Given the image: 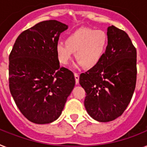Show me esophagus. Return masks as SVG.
<instances>
[{
    "instance_id": "34e87169",
    "label": "esophagus",
    "mask_w": 147,
    "mask_h": 147,
    "mask_svg": "<svg viewBox=\"0 0 147 147\" xmlns=\"http://www.w3.org/2000/svg\"><path fill=\"white\" fill-rule=\"evenodd\" d=\"M74 77H75V81H76V83H79V80H80V76L77 73H74Z\"/></svg>"
}]
</instances>
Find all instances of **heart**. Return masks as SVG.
Returning <instances> with one entry per match:
<instances>
[{
  "label": "heart",
  "instance_id": "heart-1",
  "mask_svg": "<svg viewBox=\"0 0 147 147\" xmlns=\"http://www.w3.org/2000/svg\"><path fill=\"white\" fill-rule=\"evenodd\" d=\"M107 45V35L103 30L82 28L67 35L65 43H57L55 50L61 65H68L76 53L79 65L92 68L100 62Z\"/></svg>",
  "mask_w": 147,
  "mask_h": 147
}]
</instances>
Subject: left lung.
<instances>
[{"label":"left lung","instance_id":"8db88e82","mask_svg":"<svg viewBox=\"0 0 147 147\" xmlns=\"http://www.w3.org/2000/svg\"><path fill=\"white\" fill-rule=\"evenodd\" d=\"M108 45L96 66L82 73L80 84L86 91L87 112L106 122L118 118L131 100L137 81V50L123 30L107 28Z\"/></svg>","mask_w":147,"mask_h":147}]
</instances>
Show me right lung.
I'll list each match as a JSON object with an SVG mask.
<instances>
[{
	"mask_svg": "<svg viewBox=\"0 0 147 147\" xmlns=\"http://www.w3.org/2000/svg\"><path fill=\"white\" fill-rule=\"evenodd\" d=\"M67 28L56 20L37 23L19 34L9 55L10 93L23 116L36 124L59 118L74 87V75L60 67L55 50Z\"/></svg>",
	"mask_w": 147,
	"mask_h": 147,
	"instance_id": "1",
	"label": "right lung"
}]
</instances>
